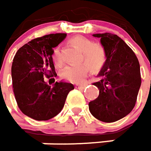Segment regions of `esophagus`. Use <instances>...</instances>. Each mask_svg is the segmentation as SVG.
I'll return each instance as SVG.
<instances>
[{"label": "esophagus", "instance_id": "34e87169", "mask_svg": "<svg viewBox=\"0 0 151 151\" xmlns=\"http://www.w3.org/2000/svg\"><path fill=\"white\" fill-rule=\"evenodd\" d=\"M86 86H87L86 83H77V84H76V88H78V89H83Z\"/></svg>", "mask_w": 151, "mask_h": 151}]
</instances>
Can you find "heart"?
<instances>
[{"label": "heart", "instance_id": "obj_1", "mask_svg": "<svg viewBox=\"0 0 151 151\" xmlns=\"http://www.w3.org/2000/svg\"><path fill=\"white\" fill-rule=\"evenodd\" d=\"M71 43L84 52V58L89 63L92 69L99 71L104 66L107 60L106 51L100 45H95L94 41L83 36H76L71 39ZM52 58L57 66H62L63 60L59 49H55ZM90 67L87 63L71 64L65 67L62 72L63 77L67 80L78 83L88 75Z\"/></svg>", "mask_w": 151, "mask_h": 151}]
</instances>
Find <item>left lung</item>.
I'll list each match as a JSON object with an SVG mask.
<instances>
[{
    "label": "left lung",
    "mask_w": 151,
    "mask_h": 151,
    "mask_svg": "<svg viewBox=\"0 0 151 151\" xmlns=\"http://www.w3.org/2000/svg\"><path fill=\"white\" fill-rule=\"evenodd\" d=\"M99 37L107 60L94 83L99 89L96 99L89 102V111L103 122H115L128 115L135 105L141 85L140 68L132 49L117 35H93Z\"/></svg>",
    "instance_id": "8db88e82"
}]
</instances>
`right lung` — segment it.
Here are the masks:
<instances>
[{"label": "right lung", "mask_w": 151, "mask_h": 151, "mask_svg": "<svg viewBox=\"0 0 151 151\" xmlns=\"http://www.w3.org/2000/svg\"><path fill=\"white\" fill-rule=\"evenodd\" d=\"M66 33L45 35L23 45L15 55L12 78L15 98L21 111L35 120H48L58 114L68 93L74 88L67 82L50 86L45 78L57 75L52 61L53 48Z\"/></svg>", "instance_id": "add662e5"}]
</instances>
